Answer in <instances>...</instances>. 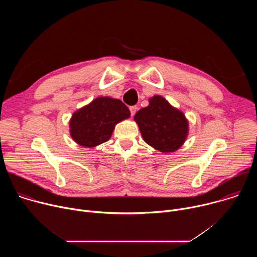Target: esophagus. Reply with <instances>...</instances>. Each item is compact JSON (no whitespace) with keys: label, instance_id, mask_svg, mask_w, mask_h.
<instances>
[{"label":"esophagus","instance_id":"34e87169","mask_svg":"<svg viewBox=\"0 0 257 257\" xmlns=\"http://www.w3.org/2000/svg\"><path fill=\"white\" fill-rule=\"evenodd\" d=\"M129 108H130L131 116H134L135 113H136V111H137V106H136V105H131Z\"/></svg>","mask_w":257,"mask_h":257}]
</instances>
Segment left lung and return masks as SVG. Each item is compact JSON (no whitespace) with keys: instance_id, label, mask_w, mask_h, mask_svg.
I'll return each mask as SVG.
<instances>
[{"instance_id":"8db88e82","label":"left lung","mask_w":257,"mask_h":257,"mask_svg":"<svg viewBox=\"0 0 257 257\" xmlns=\"http://www.w3.org/2000/svg\"><path fill=\"white\" fill-rule=\"evenodd\" d=\"M134 120L143 140L162 153L176 152L188 135V121L184 114L160 95L152 97L148 106L139 109Z\"/></svg>"}]
</instances>
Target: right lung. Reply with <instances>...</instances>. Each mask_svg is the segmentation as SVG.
Masks as SVG:
<instances>
[{
    "instance_id": "add662e5",
    "label": "right lung",
    "mask_w": 257,
    "mask_h": 257,
    "mask_svg": "<svg viewBox=\"0 0 257 257\" xmlns=\"http://www.w3.org/2000/svg\"><path fill=\"white\" fill-rule=\"evenodd\" d=\"M129 117V108L122 100L99 96L73 114L70 134L79 145L94 148L107 141L116 124Z\"/></svg>"
}]
</instances>
